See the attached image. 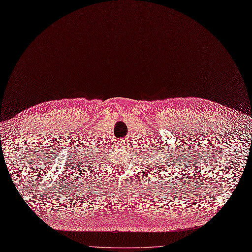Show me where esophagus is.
Instances as JSON below:
<instances>
[{"label": "esophagus", "mask_w": 252, "mask_h": 252, "mask_svg": "<svg viewBox=\"0 0 252 252\" xmlns=\"http://www.w3.org/2000/svg\"><path fill=\"white\" fill-rule=\"evenodd\" d=\"M125 144H126V141H125L124 139H119V140H118V146H120V147H124V146H125Z\"/></svg>", "instance_id": "obj_1"}]
</instances>
